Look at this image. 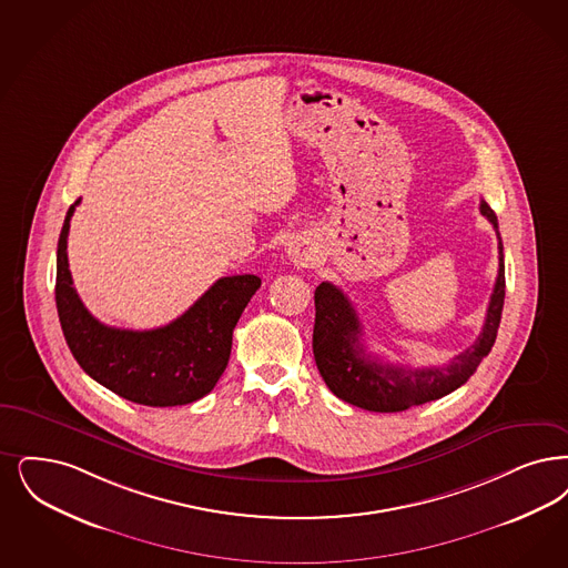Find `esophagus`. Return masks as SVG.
Wrapping results in <instances>:
<instances>
[{
	"instance_id": "esophagus-1",
	"label": "esophagus",
	"mask_w": 568,
	"mask_h": 568,
	"mask_svg": "<svg viewBox=\"0 0 568 568\" xmlns=\"http://www.w3.org/2000/svg\"><path fill=\"white\" fill-rule=\"evenodd\" d=\"M287 255H290V260H292L294 264H297V266H308V264L315 260L317 250H315V245H313L308 239L294 236V239H290V243H287Z\"/></svg>"
}]
</instances>
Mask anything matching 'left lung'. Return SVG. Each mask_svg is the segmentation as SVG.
<instances>
[{
	"instance_id": "8db88e82",
	"label": "left lung",
	"mask_w": 568,
	"mask_h": 568,
	"mask_svg": "<svg viewBox=\"0 0 568 568\" xmlns=\"http://www.w3.org/2000/svg\"><path fill=\"white\" fill-rule=\"evenodd\" d=\"M479 211L497 230L499 274L479 336L448 365L414 369L408 365L383 364L378 357L365 353L362 323L341 287L325 281L315 290L313 353L318 374L342 402L369 412H404L465 385L490 353L497 341L505 300V262L497 215L484 201Z\"/></svg>"
}]
</instances>
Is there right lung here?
Returning a JSON list of instances; mask_svg holds the SVG:
<instances>
[{
  "mask_svg": "<svg viewBox=\"0 0 568 568\" xmlns=\"http://www.w3.org/2000/svg\"><path fill=\"white\" fill-rule=\"evenodd\" d=\"M69 206L57 247V311L69 351L80 367L115 395L152 408L204 397L226 369L232 332L262 285L255 274L222 276L182 317L164 327L133 332L92 317L73 287L68 262Z\"/></svg>",
  "mask_w": 568,
  "mask_h": 568,
  "instance_id": "obj_1",
  "label": "right lung"
}]
</instances>
